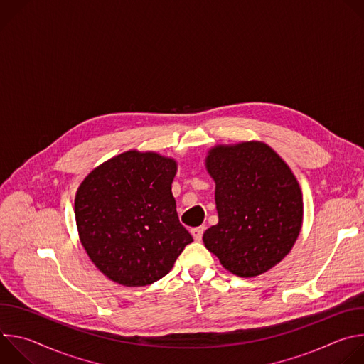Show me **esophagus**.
I'll use <instances>...</instances> for the list:
<instances>
[{"label":"esophagus","mask_w":364,"mask_h":364,"mask_svg":"<svg viewBox=\"0 0 364 364\" xmlns=\"http://www.w3.org/2000/svg\"><path fill=\"white\" fill-rule=\"evenodd\" d=\"M203 232H204V228H203V226L191 229V236H193V239H194L196 242H200L201 237H203Z\"/></svg>","instance_id":"1"}]
</instances>
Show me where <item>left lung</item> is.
<instances>
[{
    "label": "left lung",
    "mask_w": 364,
    "mask_h": 364,
    "mask_svg": "<svg viewBox=\"0 0 364 364\" xmlns=\"http://www.w3.org/2000/svg\"><path fill=\"white\" fill-rule=\"evenodd\" d=\"M215 180L218 225L203 242L230 274L253 278L291 252L302 228L304 203L296 177L265 142L243 141L207 151Z\"/></svg>",
    "instance_id": "left-lung-1"
}]
</instances>
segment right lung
<instances>
[{
    "mask_svg": "<svg viewBox=\"0 0 364 364\" xmlns=\"http://www.w3.org/2000/svg\"><path fill=\"white\" fill-rule=\"evenodd\" d=\"M176 173L174 159L129 149L93 168L77 187L80 243L111 281L124 287L159 281L193 242L176 210Z\"/></svg>",
    "mask_w": 364,
    "mask_h": 364,
    "instance_id": "right-lung-1",
    "label": "right lung"
}]
</instances>
